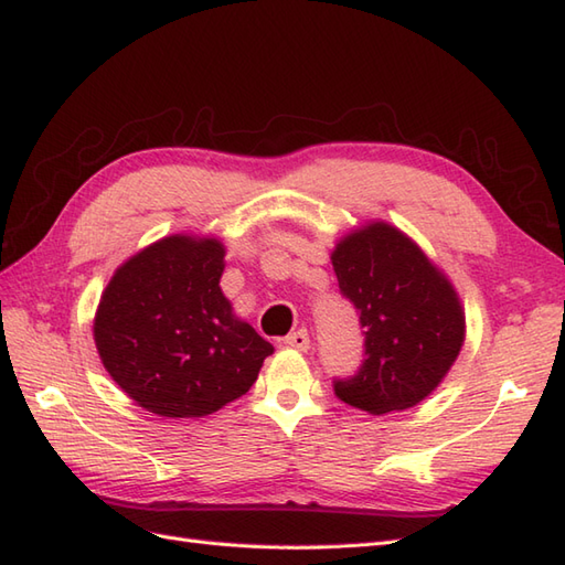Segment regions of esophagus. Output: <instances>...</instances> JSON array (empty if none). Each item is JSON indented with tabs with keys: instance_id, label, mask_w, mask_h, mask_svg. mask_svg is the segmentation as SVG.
Listing matches in <instances>:
<instances>
[{
	"instance_id": "obj_1",
	"label": "esophagus",
	"mask_w": 565,
	"mask_h": 565,
	"mask_svg": "<svg viewBox=\"0 0 565 565\" xmlns=\"http://www.w3.org/2000/svg\"><path fill=\"white\" fill-rule=\"evenodd\" d=\"M284 344L291 347V349H298V351H308L310 349V334H308V330L291 332L284 339Z\"/></svg>"
}]
</instances>
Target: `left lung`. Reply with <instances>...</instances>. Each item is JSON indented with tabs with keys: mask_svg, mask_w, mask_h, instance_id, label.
Segmentation results:
<instances>
[{
	"mask_svg": "<svg viewBox=\"0 0 565 565\" xmlns=\"http://www.w3.org/2000/svg\"><path fill=\"white\" fill-rule=\"evenodd\" d=\"M332 267L365 349L356 375L334 380V395L375 416L426 399L465 342V310L448 277L385 221L344 235Z\"/></svg>",
	"mask_w": 565,
	"mask_h": 565,
	"instance_id": "1",
	"label": "left lung"
}]
</instances>
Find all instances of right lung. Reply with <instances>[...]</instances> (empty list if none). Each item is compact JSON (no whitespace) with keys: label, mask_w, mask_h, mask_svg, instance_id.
Listing matches in <instances>:
<instances>
[{"label":"right lung","mask_w":565,"mask_h":565,"mask_svg":"<svg viewBox=\"0 0 565 565\" xmlns=\"http://www.w3.org/2000/svg\"><path fill=\"white\" fill-rule=\"evenodd\" d=\"M216 238L168 235L113 274L94 320L105 371L168 418L218 412L253 387L274 347L233 315Z\"/></svg>","instance_id":"add662e5"}]
</instances>
